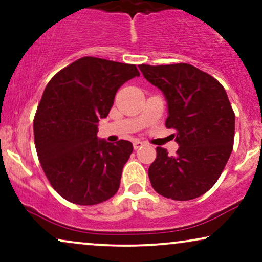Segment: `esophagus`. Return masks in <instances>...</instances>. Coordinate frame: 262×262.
I'll return each mask as SVG.
<instances>
[{
  "mask_svg": "<svg viewBox=\"0 0 262 262\" xmlns=\"http://www.w3.org/2000/svg\"><path fill=\"white\" fill-rule=\"evenodd\" d=\"M143 146V142H141V141H138V140H135L134 141V148L135 149H138V148H141V147Z\"/></svg>",
  "mask_w": 262,
  "mask_h": 262,
  "instance_id": "esophagus-1",
  "label": "esophagus"
}]
</instances>
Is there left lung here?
Here are the masks:
<instances>
[{
	"mask_svg": "<svg viewBox=\"0 0 262 262\" xmlns=\"http://www.w3.org/2000/svg\"><path fill=\"white\" fill-rule=\"evenodd\" d=\"M138 67L164 94L165 126L177 131L179 144L175 157L157 147L148 169L150 184L159 195L177 201L199 198L216 184L233 150L235 115L226 89L189 63Z\"/></svg>",
	"mask_w": 262,
	"mask_h": 262,
	"instance_id": "left-lung-1",
	"label": "left lung"
}]
</instances>
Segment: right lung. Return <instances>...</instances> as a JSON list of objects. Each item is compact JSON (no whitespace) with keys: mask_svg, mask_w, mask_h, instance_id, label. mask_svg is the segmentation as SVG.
<instances>
[{"mask_svg":"<svg viewBox=\"0 0 262 262\" xmlns=\"http://www.w3.org/2000/svg\"><path fill=\"white\" fill-rule=\"evenodd\" d=\"M140 76L135 64L85 56L46 85L35 118L34 141L51 186L76 205H97L118 192L122 168L134 150L130 141L98 140L118 89Z\"/></svg>","mask_w":262,"mask_h":262,"instance_id":"right-lung-1","label":"right lung"}]
</instances>
